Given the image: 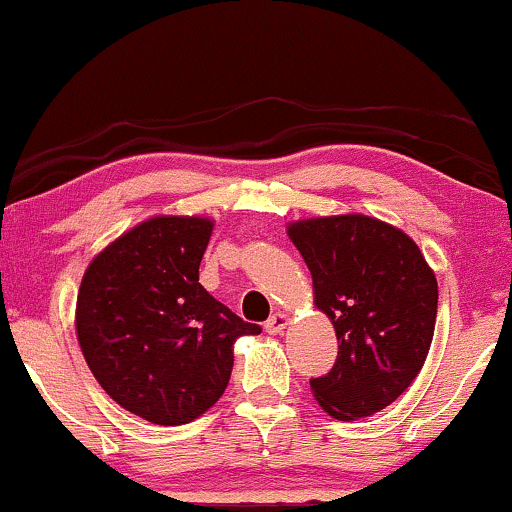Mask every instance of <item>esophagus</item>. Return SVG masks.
<instances>
[{"label": "esophagus", "mask_w": 512, "mask_h": 512, "mask_svg": "<svg viewBox=\"0 0 512 512\" xmlns=\"http://www.w3.org/2000/svg\"><path fill=\"white\" fill-rule=\"evenodd\" d=\"M288 324H291V315L288 312H276V315L267 319L264 329H267V334H281Z\"/></svg>", "instance_id": "obj_1"}]
</instances>
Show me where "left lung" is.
<instances>
[{
    "instance_id": "8db88e82",
    "label": "left lung",
    "mask_w": 512,
    "mask_h": 512,
    "mask_svg": "<svg viewBox=\"0 0 512 512\" xmlns=\"http://www.w3.org/2000/svg\"><path fill=\"white\" fill-rule=\"evenodd\" d=\"M286 231L338 338L331 372L310 381L317 403L343 422L384 410L415 381L432 346L434 269L408 233L365 214L300 219Z\"/></svg>"
}]
</instances>
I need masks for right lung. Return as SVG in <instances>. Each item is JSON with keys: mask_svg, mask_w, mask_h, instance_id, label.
I'll list each match as a JSON object with an SVG mask.
<instances>
[{"mask_svg": "<svg viewBox=\"0 0 512 512\" xmlns=\"http://www.w3.org/2000/svg\"><path fill=\"white\" fill-rule=\"evenodd\" d=\"M207 217H159L121 233L85 269L76 336L92 377L123 410L162 427L224 396L233 343L260 334L200 286Z\"/></svg>", "mask_w": 512, "mask_h": 512, "instance_id": "right-lung-1", "label": "right lung"}]
</instances>
